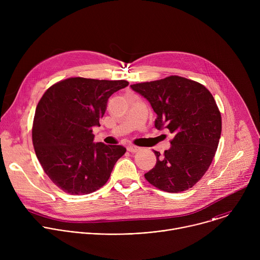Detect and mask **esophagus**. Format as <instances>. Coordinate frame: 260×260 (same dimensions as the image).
I'll return each instance as SVG.
<instances>
[{
  "label": "esophagus",
  "instance_id": "esophagus-1",
  "mask_svg": "<svg viewBox=\"0 0 260 260\" xmlns=\"http://www.w3.org/2000/svg\"><path fill=\"white\" fill-rule=\"evenodd\" d=\"M127 150L129 151V152H133V153H135V152H138L141 148L140 147H138V146H135V145H128L127 147Z\"/></svg>",
  "mask_w": 260,
  "mask_h": 260
}]
</instances>
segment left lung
Masks as SVG:
<instances>
[{
  "mask_svg": "<svg viewBox=\"0 0 260 260\" xmlns=\"http://www.w3.org/2000/svg\"><path fill=\"white\" fill-rule=\"evenodd\" d=\"M150 103L155 127L174 135L171 148L156 155L146 180L168 192L191 188L209 169L221 135V115L211 92L202 84L179 76L131 85Z\"/></svg>",
  "mask_w": 260,
  "mask_h": 260,
  "instance_id": "left-lung-1",
  "label": "left lung"
}]
</instances>
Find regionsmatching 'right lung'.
Masks as SVG:
<instances>
[{
  "mask_svg": "<svg viewBox=\"0 0 260 260\" xmlns=\"http://www.w3.org/2000/svg\"><path fill=\"white\" fill-rule=\"evenodd\" d=\"M127 85L125 80L69 78L49 87L38 103L31 132L35 152L64 192L98 190L125 153L121 145L93 142L92 128L100 126L108 99Z\"/></svg>",
  "mask_w": 260,
  "mask_h": 260,
  "instance_id": "1",
  "label": "right lung"
}]
</instances>
